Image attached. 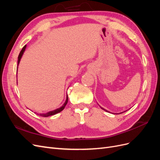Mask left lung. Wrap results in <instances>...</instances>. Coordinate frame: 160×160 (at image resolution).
I'll return each instance as SVG.
<instances>
[{"label":"left lung","instance_id":"8db88e82","mask_svg":"<svg viewBox=\"0 0 160 160\" xmlns=\"http://www.w3.org/2000/svg\"><path fill=\"white\" fill-rule=\"evenodd\" d=\"M101 109H103L104 111H107V110H105V109H103V108H101ZM122 113H123V112H122Z\"/></svg>","mask_w":160,"mask_h":160}]
</instances>
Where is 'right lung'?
<instances>
[{
	"label": "right lung",
	"instance_id": "obj_1",
	"mask_svg": "<svg viewBox=\"0 0 160 160\" xmlns=\"http://www.w3.org/2000/svg\"><path fill=\"white\" fill-rule=\"evenodd\" d=\"M26 47H27V45L24 46V47H22V50L21 51L20 53H19L18 57V65L19 62H20V60H21V57H22V54H23V52H24V51H25V49H26ZM67 102H68V95H67V99H66V101H65V103H64L63 105H62V107H61L60 108L57 109H55V110H54V111H49V112H48V113H40V114L37 113V115H41V116H42V117H49V116L53 115H55V114H56V113H59V112H61V111H62V110L64 109V108H65V107L66 106Z\"/></svg>",
	"mask_w": 160,
	"mask_h": 160
}]
</instances>
